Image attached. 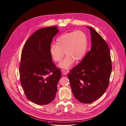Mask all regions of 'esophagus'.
Segmentation results:
<instances>
[{"label": "esophagus", "instance_id": "1", "mask_svg": "<svg viewBox=\"0 0 126 126\" xmlns=\"http://www.w3.org/2000/svg\"><path fill=\"white\" fill-rule=\"evenodd\" d=\"M62 73L63 74V75H66L67 74V72L66 71H65V70H63L62 71Z\"/></svg>", "mask_w": 126, "mask_h": 126}]
</instances>
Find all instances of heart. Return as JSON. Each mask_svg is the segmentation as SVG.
<instances>
[{
	"mask_svg": "<svg viewBox=\"0 0 126 126\" xmlns=\"http://www.w3.org/2000/svg\"><path fill=\"white\" fill-rule=\"evenodd\" d=\"M56 44L50 46V51L54 61L60 62L63 58L64 52L66 57L60 63L59 67L68 69L74 63L82 59L87 47V38L81 31L64 33L56 40Z\"/></svg>",
	"mask_w": 126,
	"mask_h": 126,
	"instance_id": "b5f03b06",
	"label": "heart"
}]
</instances>
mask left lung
<instances>
[{
  "label": "left lung",
  "instance_id": "left-lung-1",
  "mask_svg": "<svg viewBox=\"0 0 126 126\" xmlns=\"http://www.w3.org/2000/svg\"><path fill=\"white\" fill-rule=\"evenodd\" d=\"M87 27L91 35V49L67 75L75 97L83 103H91L103 94L112 70L108 44L94 29Z\"/></svg>",
  "mask_w": 126,
  "mask_h": 126
}]
</instances>
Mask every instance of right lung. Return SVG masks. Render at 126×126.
<instances>
[{
	"instance_id": "right-lung-1",
	"label": "right lung",
	"mask_w": 126,
	"mask_h": 126,
	"mask_svg": "<svg viewBox=\"0 0 126 126\" xmlns=\"http://www.w3.org/2000/svg\"><path fill=\"white\" fill-rule=\"evenodd\" d=\"M57 26L40 29L25 43L20 63V79L27 98L38 105L54 100L61 77L60 69L52 61L50 47L59 32Z\"/></svg>"
}]
</instances>
